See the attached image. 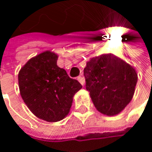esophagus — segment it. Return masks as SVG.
<instances>
[{
	"label": "esophagus",
	"instance_id": "1",
	"mask_svg": "<svg viewBox=\"0 0 152 152\" xmlns=\"http://www.w3.org/2000/svg\"><path fill=\"white\" fill-rule=\"evenodd\" d=\"M77 79H78V82H79V83H81L82 85H83V84H84V79H83V77H81V76H79V77H78V78H77Z\"/></svg>",
	"mask_w": 152,
	"mask_h": 152
}]
</instances>
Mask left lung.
Masks as SVG:
<instances>
[{
	"instance_id": "1",
	"label": "left lung",
	"mask_w": 152,
	"mask_h": 152,
	"mask_svg": "<svg viewBox=\"0 0 152 152\" xmlns=\"http://www.w3.org/2000/svg\"><path fill=\"white\" fill-rule=\"evenodd\" d=\"M86 89L98 111L120 114L131 102L137 83L135 69L111 53L94 57L83 69Z\"/></svg>"
}]
</instances>
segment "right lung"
I'll return each instance as SVG.
<instances>
[{
    "label": "right lung",
    "instance_id": "obj_1",
    "mask_svg": "<svg viewBox=\"0 0 152 152\" xmlns=\"http://www.w3.org/2000/svg\"><path fill=\"white\" fill-rule=\"evenodd\" d=\"M58 56L45 51L28 60L18 74L21 96L41 120L57 122L69 115L74 95L82 88L76 79L57 65Z\"/></svg>",
    "mask_w": 152,
    "mask_h": 152
}]
</instances>
